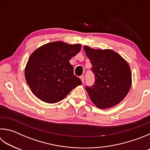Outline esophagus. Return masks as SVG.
<instances>
[{
  "label": "esophagus",
  "instance_id": "esophagus-1",
  "mask_svg": "<svg viewBox=\"0 0 150 150\" xmlns=\"http://www.w3.org/2000/svg\"><path fill=\"white\" fill-rule=\"evenodd\" d=\"M80 79H81V81H82V82L84 83V76L83 75H81L80 76Z\"/></svg>",
  "mask_w": 150,
  "mask_h": 150
}]
</instances>
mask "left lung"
Returning a JSON list of instances; mask_svg holds the SVG:
<instances>
[{"label": "left lung", "mask_w": 150, "mask_h": 150, "mask_svg": "<svg viewBox=\"0 0 150 150\" xmlns=\"http://www.w3.org/2000/svg\"><path fill=\"white\" fill-rule=\"evenodd\" d=\"M92 64L94 74L93 85L85 88L95 105L110 108L120 103L131 86V71L127 62L115 52L109 49L95 50L83 47Z\"/></svg>", "instance_id": "8db88e82"}]
</instances>
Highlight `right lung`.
Masks as SVG:
<instances>
[{
  "mask_svg": "<svg viewBox=\"0 0 150 150\" xmlns=\"http://www.w3.org/2000/svg\"><path fill=\"white\" fill-rule=\"evenodd\" d=\"M81 48L79 44L56 41L43 45L33 52L26 65L25 77L35 96L45 102L56 103L82 84L69 63Z\"/></svg>",
  "mask_w": 150,
  "mask_h": 150,
  "instance_id": "obj_1",
  "label": "right lung"
}]
</instances>
